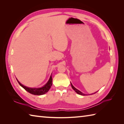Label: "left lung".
Segmentation results:
<instances>
[{
    "label": "left lung",
    "instance_id": "8db88e82",
    "mask_svg": "<svg viewBox=\"0 0 124 124\" xmlns=\"http://www.w3.org/2000/svg\"><path fill=\"white\" fill-rule=\"evenodd\" d=\"M71 87H72V88H73V90L75 91V92H76V93H78V94H79V95H85V94L83 93L82 92H81L80 91H79V90H78L77 89H76V88L75 87L72 85V84L71 83ZM96 92H95V93H96ZM95 93H94V94H95Z\"/></svg>",
    "mask_w": 124,
    "mask_h": 124
}]
</instances>
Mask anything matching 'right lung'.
Here are the masks:
<instances>
[{
    "label": "right lung",
    "instance_id": "obj_1",
    "mask_svg": "<svg viewBox=\"0 0 124 124\" xmlns=\"http://www.w3.org/2000/svg\"><path fill=\"white\" fill-rule=\"evenodd\" d=\"M17 81L20 86H22L25 90L27 91L29 93L33 95H43L46 93L49 90V89L52 85V77L51 76L48 81L46 85L41 88H29L25 86H23L18 80Z\"/></svg>",
    "mask_w": 124,
    "mask_h": 124
}]
</instances>
